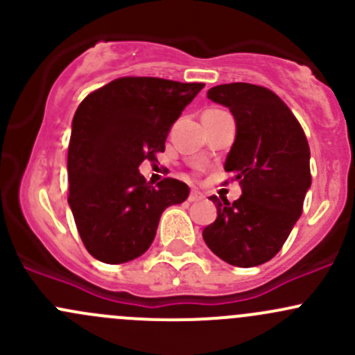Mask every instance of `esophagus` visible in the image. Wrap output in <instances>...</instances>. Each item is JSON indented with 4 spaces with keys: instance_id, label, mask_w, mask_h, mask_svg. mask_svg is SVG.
Segmentation results:
<instances>
[{
    "instance_id": "obj_1",
    "label": "esophagus",
    "mask_w": 355,
    "mask_h": 355,
    "mask_svg": "<svg viewBox=\"0 0 355 355\" xmlns=\"http://www.w3.org/2000/svg\"><path fill=\"white\" fill-rule=\"evenodd\" d=\"M200 199H202V196L199 192H191V196H189V202H198Z\"/></svg>"
}]
</instances>
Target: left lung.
Instances as JSON below:
<instances>
[{
  "label": "left lung",
  "mask_w": 355,
  "mask_h": 355,
  "mask_svg": "<svg viewBox=\"0 0 355 355\" xmlns=\"http://www.w3.org/2000/svg\"><path fill=\"white\" fill-rule=\"evenodd\" d=\"M234 114L235 141L225 161L242 196H211L218 211L202 230L206 245L232 266L270 261L292 232L311 187L309 144L288 106L270 89L235 82L207 91Z\"/></svg>",
  "instance_id": "8db88e82"
}]
</instances>
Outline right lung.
Returning a JSON list of instances; mask_svg holds the SVG:
<instances>
[{"label": "right lung", "instance_id": "right-lung-1", "mask_svg": "<svg viewBox=\"0 0 355 355\" xmlns=\"http://www.w3.org/2000/svg\"><path fill=\"white\" fill-rule=\"evenodd\" d=\"M204 84L123 77L91 92L71 121L68 206L91 256L121 264L155 241L168 206L189 198V185L164 178L153 187L139 166L164 151L171 125Z\"/></svg>", "mask_w": 355, "mask_h": 355}]
</instances>
